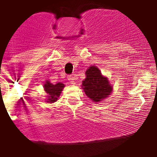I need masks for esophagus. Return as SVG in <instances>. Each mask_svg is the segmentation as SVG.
<instances>
[{"mask_svg":"<svg viewBox=\"0 0 157 157\" xmlns=\"http://www.w3.org/2000/svg\"><path fill=\"white\" fill-rule=\"evenodd\" d=\"M68 81H69V83L71 84V85H75L76 84V79H75V77H73V76H68Z\"/></svg>","mask_w":157,"mask_h":157,"instance_id":"esophagus-1","label":"esophagus"}]
</instances>
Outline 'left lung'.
<instances>
[{
	"mask_svg": "<svg viewBox=\"0 0 157 157\" xmlns=\"http://www.w3.org/2000/svg\"><path fill=\"white\" fill-rule=\"evenodd\" d=\"M86 79L82 81V89L94 103H99L112 94V86L107 76L102 75L96 66H90L86 71Z\"/></svg>",
	"mask_w": 157,
	"mask_h": 157,
	"instance_id": "obj_1",
	"label": "left lung"
}]
</instances>
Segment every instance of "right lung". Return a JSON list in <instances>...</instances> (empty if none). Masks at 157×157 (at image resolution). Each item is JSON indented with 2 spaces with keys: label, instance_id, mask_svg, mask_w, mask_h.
Masks as SVG:
<instances>
[{
  "label": "right lung",
  "instance_id": "1",
  "mask_svg": "<svg viewBox=\"0 0 157 157\" xmlns=\"http://www.w3.org/2000/svg\"><path fill=\"white\" fill-rule=\"evenodd\" d=\"M65 87L63 83H57L55 85L51 84L49 81H45V85H44V90H45V93L47 94V99L46 102L47 103H52L56 102L58 100V98L60 96L63 89Z\"/></svg>",
  "mask_w": 157,
  "mask_h": 157
}]
</instances>
